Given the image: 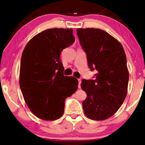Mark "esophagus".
<instances>
[{"label": "esophagus", "instance_id": "esophagus-1", "mask_svg": "<svg viewBox=\"0 0 145 145\" xmlns=\"http://www.w3.org/2000/svg\"><path fill=\"white\" fill-rule=\"evenodd\" d=\"M80 84H81V79H78V88H80Z\"/></svg>", "mask_w": 145, "mask_h": 145}]
</instances>
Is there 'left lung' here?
<instances>
[{
	"mask_svg": "<svg viewBox=\"0 0 145 145\" xmlns=\"http://www.w3.org/2000/svg\"><path fill=\"white\" fill-rule=\"evenodd\" d=\"M88 67L97 71L94 79H83L81 88L86 93L82 108L87 118L106 120L121 106L127 93L129 72L123 47L102 29H76Z\"/></svg>",
	"mask_w": 145,
	"mask_h": 145,
	"instance_id": "1",
	"label": "left lung"
}]
</instances>
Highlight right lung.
I'll list each match as a JSON object with an SVG mask.
<instances>
[{
  "label": "right lung",
  "instance_id": "1",
  "mask_svg": "<svg viewBox=\"0 0 145 145\" xmlns=\"http://www.w3.org/2000/svg\"><path fill=\"white\" fill-rule=\"evenodd\" d=\"M74 41L72 29H48L35 35L24 49L20 86L29 110L39 119L60 118L65 100L78 89L76 78L63 74L60 59L61 51Z\"/></svg>",
  "mask_w": 145,
  "mask_h": 145
}]
</instances>
